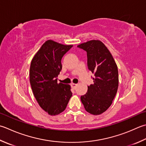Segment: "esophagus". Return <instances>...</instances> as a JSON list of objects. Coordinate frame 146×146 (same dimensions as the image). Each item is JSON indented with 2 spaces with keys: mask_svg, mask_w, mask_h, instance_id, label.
Here are the masks:
<instances>
[{
  "mask_svg": "<svg viewBox=\"0 0 146 146\" xmlns=\"http://www.w3.org/2000/svg\"><path fill=\"white\" fill-rule=\"evenodd\" d=\"M76 85H77V84H73V83H72V84H71V87H72L73 88H75L76 87Z\"/></svg>",
  "mask_w": 146,
  "mask_h": 146,
  "instance_id": "esophagus-1",
  "label": "esophagus"
}]
</instances>
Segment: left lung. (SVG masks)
Returning <instances> with one entry per match:
<instances>
[{
	"label": "left lung",
	"instance_id": "8db88e82",
	"mask_svg": "<svg viewBox=\"0 0 146 146\" xmlns=\"http://www.w3.org/2000/svg\"><path fill=\"white\" fill-rule=\"evenodd\" d=\"M87 52L88 69L94 74V84L81 96L85 110L101 115L112 104L118 87V67L110 50L101 41L92 40L77 46Z\"/></svg>",
	"mask_w": 146,
	"mask_h": 146
}]
</instances>
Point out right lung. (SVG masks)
Instances as JSON below:
<instances>
[{
    "instance_id": "right-lung-1",
    "label": "right lung",
    "mask_w": 146,
    "mask_h": 146,
    "mask_svg": "<svg viewBox=\"0 0 146 146\" xmlns=\"http://www.w3.org/2000/svg\"><path fill=\"white\" fill-rule=\"evenodd\" d=\"M73 47L48 40L34 56L30 68V82L40 106L51 116L59 115L67 106L72 92L68 84L58 83L61 59Z\"/></svg>"
}]
</instances>
